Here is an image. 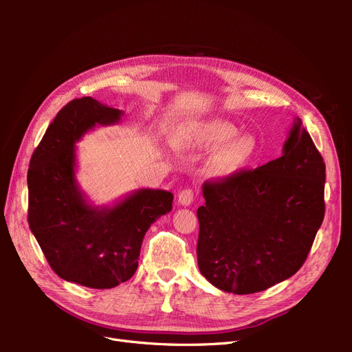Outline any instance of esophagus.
I'll list each match as a JSON object with an SVG mask.
<instances>
[{"instance_id":"obj_1","label":"esophagus","mask_w":352,"mask_h":352,"mask_svg":"<svg viewBox=\"0 0 352 352\" xmlns=\"http://www.w3.org/2000/svg\"><path fill=\"white\" fill-rule=\"evenodd\" d=\"M192 201H194V192H192V189H184V190H180L179 195H177V202H179L180 206L188 207V206L192 204Z\"/></svg>"}]
</instances>
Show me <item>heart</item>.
Instances as JSON below:
<instances>
[{"label":"heart","mask_w":352,"mask_h":352,"mask_svg":"<svg viewBox=\"0 0 352 352\" xmlns=\"http://www.w3.org/2000/svg\"><path fill=\"white\" fill-rule=\"evenodd\" d=\"M176 144L194 150H216L206 166V175L212 179H228L247 166L257 153V138L239 135V129L228 120L208 119L192 122L175 133Z\"/></svg>","instance_id":"obj_1"}]
</instances>
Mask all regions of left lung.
I'll list each match as a JSON object with an SVG mask.
<instances>
[{"instance_id": "8db88e82", "label": "left lung", "mask_w": 352, "mask_h": 352, "mask_svg": "<svg viewBox=\"0 0 352 352\" xmlns=\"http://www.w3.org/2000/svg\"><path fill=\"white\" fill-rule=\"evenodd\" d=\"M326 166L301 119L282 157L202 185L197 211L201 274L220 291L247 295L301 269L324 217Z\"/></svg>"}]
</instances>
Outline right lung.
Wrapping results in <instances>:
<instances>
[{
  "label": "right lung",
  "mask_w": 352,
  "mask_h": 352,
  "mask_svg": "<svg viewBox=\"0 0 352 352\" xmlns=\"http://www.w3.org/2000/svg\"><path fill=\"white\" fill-rule=\"evenodd\" d=\"M124 111L91 97L56 116L30 158L29 228L61 279L94 289L129 280L153 223L172 210L173 194L141 188L111 206H95L78 177L76 142L97 126L117 124Z\"/></svg>",
  "instance_id": "add662e5"
}]
</instances>
